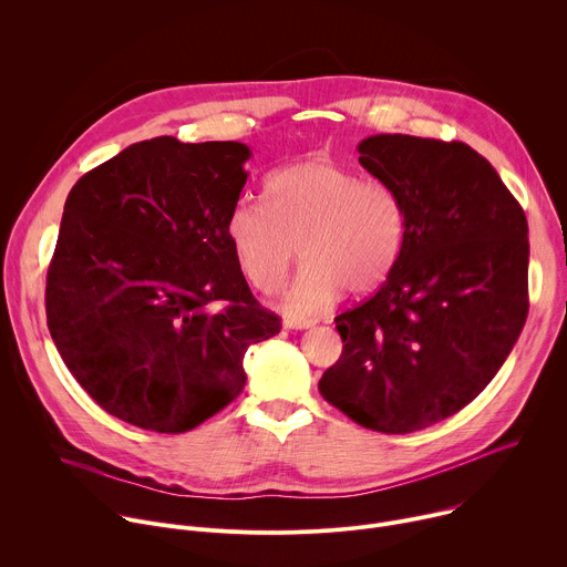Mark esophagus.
I'll return each instance as SVG.
<instances>
[{"label":"esophagus","mask_w":567,"mask_h":567,"mask_svg":"<svg viewBox=\"0 0 567 567\" xmlns=\"http://www.w3.org/2000/svg\"><path fill=\"white\" fill-rule=\"evenodd\" d=\"M287 330H309L313 328V320H305V318H287L285 320Z\"/></svg>","instance_id":"obj_1"}]
</instances>
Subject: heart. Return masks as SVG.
I'll return each instance as SVG.
<instances>
[{
    "instance_id": "heart-1",
    "label": "heart",
    "mask_w": 567,
    "mask_h": 567,
    "mask_svg": "<svg viewBox=\"0 0 567 567\" xmlns=\"http://www.w3.org/2000/svg\"><path fill=\"white\" fill-rule=\"evenodd\" d=\"M265 195L267 206L237 202L224 235L239 271L262 293L282 287L300 247L307 265L282 296L285 313L311 316L343 289L365 296L388 280L403 245V210L390 188L316 156L274 173Z\"/></svg>"
}]
</instances>
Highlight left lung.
<instances>
[{
	"label": "left lung",
	"mask_w": 567,
	"mask_h": 567,
	"mask_svg": "<svg viewBox=\"0 0 567 567\" xmlns=\"http://www.w3.org/2000/svg\"><path fill=\"white\" fill-rule=\"evenodd\" d=\"M359 154L401 204L403 245L381 289L334 318L343 352L318 390L403 435L462 411L509 357L529 309L527 219L466 143L374 134Z\"/></svg>",
	"instance_id": "1"
}]
</instances>
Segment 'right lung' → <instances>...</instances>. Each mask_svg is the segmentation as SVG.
Instances as JSON below:
<instances>
[{
    "label": "right lung",
    "instance_id": "1",
    "mask_svg": "<svg viewBox=\"0 0 567 567\" xmlns=\"http://www.w3.org/2000/svg\"><path fill=\"white\" fill-rule=\"evenodd\" d=\"M237 141L134 143L71 188L47 274V326L110 415L184 433L241 392L249 346L280 332L224 235L249 173Z\"/></svg>",
    "mask_w": 567,
    "mask_h": 567
}]
</instances>
